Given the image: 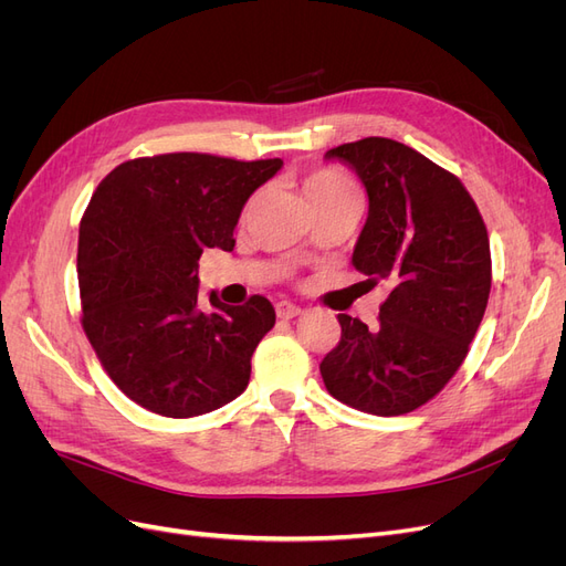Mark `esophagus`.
Here are the masks:
<instances>
[{
	"label": "esophagus",
	"mask_w": 566,
	"mask_h": 566,
	"mask_svg": "<svg viewBox=\"0 0 566 566\" xmlns=\"http://www.w3.org/2000/svg\"><path fill=\"white\" fill-rule=\"evenodd\" d=\"M276 314H279V318L290 321V318L300 316V314H302V310H300L297 304H293V302H279V304H276Z\"/></svg>",
	"instance_id": "esophagus-1"
}]
</instances>
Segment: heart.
<instances>
[{"mask_svg": "<svg viewBox=\"0 0 566 566\" xmlns=\"http://www.w3.org/2000/svg\"><path fill=\"white\" fill-rule=\"evenodd\" d=\"M302 196L310 208L325 200L333 198H345V196H358L356 186L339 172H333V169H321V172H314L302 181Z\"/></svg>", "mask_w": 566, "mask_h": 566, "instance_id": "b5f03b06", "label": "heart"}]
</instances>
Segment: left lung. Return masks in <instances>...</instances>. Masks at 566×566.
I'll return each mask as SVG.
<instances>
[{"label": "left lung", "instance_id": "obj_1", "mask_svg": "<svg viewBox=\"0 0 566 566\" xmlns=\"http://www.w3.org/2000/svg\"><path fill=\"white\" fill-rule=\"evenodd\" d=\"M368 193L352 264L385 283L380 325L339 314L342 337L321 361L333 397L373 416H403L443 389L484 318L491 250L474 200L447 169L399 142L368 136L325 153Z\"/></svg>", "mask_w": 566, "mask_h": 566}]
</instances>
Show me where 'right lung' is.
<instances>
[{"label":"right lung","instance_id":"1","mask_svg":"<svg viewBox=\"0 0 566 566\" xmlns=\"http://www.w3.org/2000/svg\"><path fill=\"white\" fill-rule=\"evenodd\" d=\"M283 167L205 153L117 165L80 221L82 328L132 401L165 418L210 413L241 397L250 358L276 323L266 297L198 304L205 248L231 252L248 198Z\"/></svg>","mask_w":566,"mask_h":566}]
</instances>
